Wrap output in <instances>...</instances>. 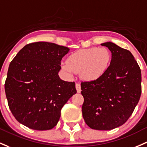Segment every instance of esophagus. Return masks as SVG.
I'll use <instances>...</instances> for the list:
<instances>
[{"instance_id": "34e87169", "label": "esophagus", "mask_w": 147, "mask_h": 147, "mask_svg": "<svg viewBox=\"0 0 147 147\" xmlns=\"http://www.w3.org/2000/svg\"><path fill=\"white\" fill-rule=\"evenodd\" d=\"M75 87H76L78 93H80V92H81V86H80V84H79V83H77V84H75Z\"/></svg>"}]
</instances>
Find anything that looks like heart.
<instances>
[{
    "label": "heart",
    "mask_w": 147,
    "mask_h": 147,
    "mask_svg": "<svg viewBox=\"0 0 147 147\" xmlns=\"http://www.w3.org/2000/svg\"><path fill=\"white\" fill-rule=\"evenodd\" d=\"M111 54L106 48L91 47L80 49L69 55L67 63H62V69L72 76L80 73L87 82L99 80L105 75L111 64Z\"/></svg>",
    "instance_id": "1"
}]
</instances>
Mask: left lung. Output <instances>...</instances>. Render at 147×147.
<instances>
[{
  "mask_svg": "<svg viewBox=\"0 0 147 147\" xmlns=\"http://www.w3.org/2000/svg\"><path fill=\"white\" fill-rule=\"evenodd\" d=\"M111 52L110 66L94 82L81 83L82 115L89 127L110 130L130 117L142 93L141 69L128 50L112 42L101 44Z\"/></svg>",
  "mask_w": 147,
  "mask_h": 147,
  "instance_id": "obj_1",
  "label": "left lung"
}]
</instances>
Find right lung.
<instances>
[{
	"label": "right lung",
	"mask_w": 147,
	"mask_h": 147,
	"mask_svg": "<svg viewBox=\"0 0 147 147\" xmlns=\"http://www.w3.org/2000/svg\"><path fill=\"white\" fill-rule=\"evenodd\" d=\"M69 51L53 43H32L10 63L5 91L12 115L21 124L36 130L57 125L63 106L77 93L74 82L58 76L62 58Z\"/></svg>",
	"instance_id": "right-lung-1"
}]
</instances>
